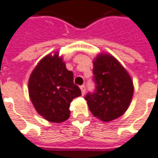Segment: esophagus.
Listing matches in <instances>:
<instances>
[{
    "instance_id": "1",
    "label": "esophagus",
    "mask_w": 158,
    "mask_h": 158,
    "mask_svg": "<svg viewBox=\"0 0 158 158\" xmlns=\"http://www.w3.org/2000/svg\"><path fill=\"white\" fill-rule=\"evenodd\" d=\"M80 90H81V93H82V95H84V94L86 93V87H85V85H82V86H80Z\"/></svg>"
}]
</instances>
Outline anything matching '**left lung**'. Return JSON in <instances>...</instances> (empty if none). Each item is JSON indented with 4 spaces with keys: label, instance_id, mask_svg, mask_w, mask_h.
Returning a JSON list of instances; mask_svg holds the SVG:
<instances>
[{
    "label": "left lung",
    "instance_id": "1",
    "mask_svg": "<svg viewBox=\"0 0 158 158\" xmlns=\"http://www.w3.org/2000/svg\"><path fill=\"white\" fill-rule=\"evenodd\" d=\"M93 65L97 90L85 99L92 114L108 123L121 117L129 108L134 92L133 81L119 60L109 53H99Z\"/></svg>",
    "mask_w": 158,
    "mask_h": 158
}]
</instances>
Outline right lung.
Listing matches in <instances>:
<instances>
[{
	"instance_id": "right-lung-1",
	"label": "right lung",
	"mask_w": 158,
	"mask_h": 158,
	"mask_svg": "<svg viewBox=\"0 0 158 158\" xmlns=\"http://www.w3.org/2000/svg\"><path fill=\"white\" fill-rule=\"evenodd\" d=\"M28 94L40 115L59 123L68 120L70 103L81 91L73 83V73L67 70L62 56L54 52L42 58L31 72Z\"/></svg>"
}]
</instances>
